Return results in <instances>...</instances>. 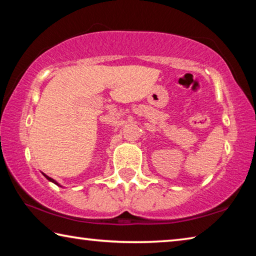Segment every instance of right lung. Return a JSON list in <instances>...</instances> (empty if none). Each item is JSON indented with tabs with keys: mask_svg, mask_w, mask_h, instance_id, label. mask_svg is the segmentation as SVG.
Returning a JSON list of instances; mask_svg holds the SVG:
<instances>
[{
	"mask_svg": "<svg viewBox=\"0 0 256 256\" xmlns=\"http://www.w3.org/2000/svg\"><path fill=\"white\" fill-rule=\"evenodd\" d=\"M42 175H44V176L46 177V178H47V180H48L50 182H52V183H54V184H56V185H58V186H60V184L58 183V182H56V180H54L53 178H50V176H47L46 174H44V172H42ZM60 188H62V186H60Z\"/></svg>",
	"mask_w": 256,
	"mask_h": 256,
	"instance_id": "add662e5",
	"label": "right lung"
}]
</instances>
